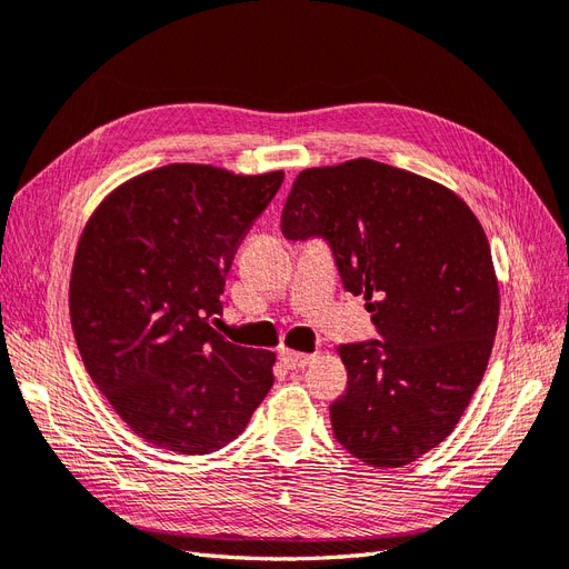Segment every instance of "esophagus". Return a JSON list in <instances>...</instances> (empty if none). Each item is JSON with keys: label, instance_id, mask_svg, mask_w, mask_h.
Wrapping results in <instances>:
<instances>
[{"label": "esophagus", "instance_id": "obj_1", "mask_svg": "<svg viewBox=\"0 0 569 569\" xmlns=\"http://www.w3.org/2000/svg\"><path fill=\"white\" fill-rule=\"evenodd\" d=\"M280 360H282V363H284L289 370H301V368H306L308 363H311L313 356L299 353V351H289V349H282V351H280Z\"/></svg>", "mask_w": 569, "mask_h": 569}]
</instances>
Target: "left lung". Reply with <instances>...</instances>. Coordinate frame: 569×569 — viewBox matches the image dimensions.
<instances>
[{
  "label": "left lung",
  "instance_id": "obj_1",
  "mask_svg": "<svg viewBox=\"0 0 569 569\" xmlns=\"http://www.w3.org/2000/svg\"><path fill=\"white\" fill-rule=\"evenodd\" d=\"M282 234L322 239L341 284L363 295L380 339L343 343L335 439L372 468H401L453 432L485 377L498 282L479 220L432 180L380 161L308 168Z\"/></svg>",
  "mask_w": 569,
  "mask_h": 569
}]
</instances>
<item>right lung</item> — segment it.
I'll use <instances>...</instances> for the list:
<instances>
[{
    "mask_svg": "<svg viewBox=\"0 0 569 569\" xmlns=\"http://www.w3.org/2000/svg\"><path fill=\"white\" fill-rule=\"evenodd\" d=\"M284 180L173 163L99 206L71 272V325L97 389L137 437L222 449L272 387V351L216 332L234 251Z\"/></svg>",
    "mask_w": 569,
    "mask_h": 569,
    "instance_id": "obj_1",
    "label": "right lung"
}]
</instances>
